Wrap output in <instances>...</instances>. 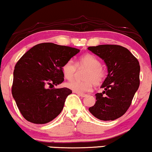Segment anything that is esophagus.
<instances>
[{"label":"esophagus","instance_id":"34e87169","mask_svg":"<svg viewBox=\"0 0 152 152\" xmlns=\"http://www.w3.org/2000/svg\"><path fill=\"white\" fill-rule=\"evenodd\" d=\"M78 95L80 97H86L87 96V94H78Z\"/></svg>","mask_w":152,"mask_h":152}]
</instances>
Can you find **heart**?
I'll return each mask as SVG.
<instances>
[{"mask_svg":"<svg viewBox=\"0 0 152 152\" xmlns=\"http://www.w3.org/2000/svg\"><path fill=\"white\" fill-rule=\"evenodd\" d=\"M78 69H87L83 75V81L72 80L67 83V87L74 92L83 94L89 92L92 89L93 85H99L103 82L107 76L106 69L101 66L100 60L90 54L83 55L76 64L72 60L66 62L62 67V72L65 78L72 80L75 76Z\"/></svg>","mask_w":152,"mask_h":152,"instance_id":"heart-1","label":"heart"}]
</instances>
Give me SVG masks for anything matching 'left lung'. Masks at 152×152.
<instances>
[{"mask_svg":"<svg viewBox=\"0 0 152 152\" xmlns=\"http://www.w3.org/2000/svg\"><path fill=\"white\" fill-rule=\"evenodd\" d=\"M87 49L103 60L108 72L101 85L104 90L96 94V101L89 111L101 121H114L127 112L139 87V62L127 48L116 45Z\"/></svg>","mask_w":152,"mask_h":152,"instance_id":"1","label":"left lung"}]
</instances>
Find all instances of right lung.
<instances>
[{"label":"right lung","instance_id":"1","mask_svg":"<svg viewBox=\"0 0 152 152\" xmlns=\"http://www.w3.org/2000/svg\"><path fill=\"white\" fill-rule=\"evenodd\" d=\"M79 52L71 47L44 42L34 46L17 62L12 93L27 121L45 124L62 112L66 98L72 91L67 87H48L63 82L62 67Z\"/></svg>","mask_w":152,"mask_h":152}]
</instances>
